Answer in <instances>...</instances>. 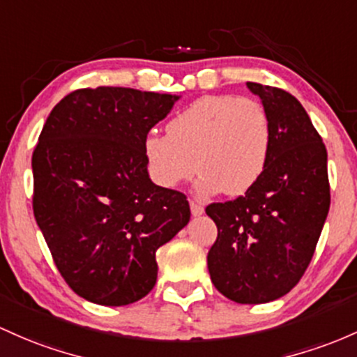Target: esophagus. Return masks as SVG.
Returning <instances> with one entry per match:
<instances>
[{
	"instance_id": "34e87169",
	"label": "esophagus",
	"mask_w": 357,
	"mask_h": 357,
	"mask_svg": "<svg viewBox=\"0 0 357 357\" xmlns=\"http://www.w3.org/2000/svg\"><path fill=\"white\" fill-rule=\"evenodd\" d=\"M190 208H191V215H193V217H199V215H203V211H205L202 203L197 202V199H190Z\"/></svg>"
}]
</instances>
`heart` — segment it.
Instances as JSON below:
<instances>
[{"label": "heart", "instance_id": "1", "mask_svg": "<svg viewBox=\"0 0 357 357\" xmlns=\"http://www.w3.org/2000/svg\"><path fill=\"white\" fill-rule=\"evenodd\" d=\"M271 146V120L259 101L211 95L181 109L167 123V135L144 137L142 152L159 186H178L198 169L199 195L238 197L261 179Z\"/></svg>", "mask_w": 357, "mask_h": 357}]
</instances>
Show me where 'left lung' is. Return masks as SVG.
<instances>
[{"label":"left lung","mask_w":357,"mask_h":357,"mask_svg":"<svg viewBox=\"0 0 357 357\" xmlns=\"http://www.w3.org/2000/svg\"><path fill=\"white\" fill-rule=\"evenodd\" d=\"M273 127L261 179L244 197L213 203L217 223L208 271L215 288L237 303H268L303 276L331 206L327 151L305 108L283 89L248 83Z\"/></svg>","instance_id":"1"}]
</instances>
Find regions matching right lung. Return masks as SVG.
Segmentation results:
<instances>
[{
    "instance_id": "obj_1",
    "label": "right lung",
    "mask_w": 357,
    "mask_h": 357,
    "mask_svg": "<svg viewBox=\"0 0 357 357\" xmlns=\"http://www.w3.org/2000/svg\"><path fill=\"white\" fill-rule=\"evenodd\" d=\"M181 96L100 86L54 107L32 155L33 215L81 298L121 307L158 281L155 250L190 222L183 193L149 178L142 142Z\"/></svg>"
}]
</instances>
